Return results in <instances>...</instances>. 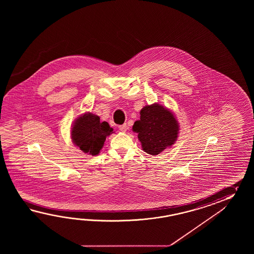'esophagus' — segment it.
<instances>
[{
    "instance_id": "34e87169",
    "label": "esophagus",
    "mask_w": 254,
    "mask_h": 254,
    "mask_svg": "<svg viewBox=\"0 0 254 254\" xmlns=\"http://www.w3.org/2000/svg\"><path fill=\"white\" fill-rule=\"evenodd\" d=\"M127 129H128V126H127L126 124H125V125H120L119 126L120 130H121V131H123V132H125V131L127 130Z\"/></svg>"
}]
</instances>
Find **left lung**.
<instances>
[{
  "label": "left lung",
  "instance_id": "1",
  "mask_svg": "<svg viewBox=\"0 0 254 254\" xmlns=\"http://www.w3.org/2000/svg\"><path fill=\"white\" fill-rule=\"evenodd\" d=\"M140 114V120L135 122L132 129L138 133L143 151L157 155L176 141L179 125L173 113L154 103L144 106Z\"/></svg>",
  "mask_w": 254,
  "mask_h": 254
}]
</instances>
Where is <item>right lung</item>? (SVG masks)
<instances>
[{
  "instance_id": "1",
  "label": "right lung",
  "mask_w": 254,
  "mask_h": 254,
  "mask_svg": "<svg viewBox=\"0 0 254 254\" xmlns=\"http://www.w3.org/2000/svg\"><path fill=\"white\" fill-rule=\"evenodd\" d=\"M114 129L108 123L100 122V117L87 113L76 120L71 128V139L80 150L92 155H97L103 148L106 137Z\"/></svg>"
}]
</instances>
